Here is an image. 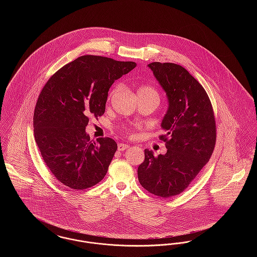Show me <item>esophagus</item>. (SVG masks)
I'll return each mask as SVG.
<instances>
[{"label": "esophagus", "mask_w": 257, "mask_h": 257, "mask_svg": "<svg viewBox=\"0 0 257 257\" xmlns=\"http://www.w3.org/2000/svg\"><path fill=\"white\" fill-rule=\"evenodd\" d=\"M129 147L128 145H126V144H119L118 146H117V149L119 150V151H124L125 149H127Z\"/></svg>", "instance_id": "1"}]
</instances>
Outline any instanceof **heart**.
Listing matches in <instances>:
<instances>
[{"mask_svg":"<svg viewBox=\"0 0 257 257\" xmlns=\"http://www.w3.org/2000/svg\"><path fill=\"white\" fill-rule=\"evenodd\" d=\"M119 88H120L119 85L114 86V88H113V89L111 90V92H110V97L113 96L115 93H117L118 90H119ZM138 93H155V94H157V92H156L152 87H150V86H141V87L139 88Z\"/></svg>","mask_w":257,"mask_h":257,"instance_id":"obj_1","label":"heart"}]
</instances>
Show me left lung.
Wrapping results in <instances>:
<instances>
[{
	"label": "left lung",
	"mask_w": 257,
	"mask_h": 257,
	"mask_svg": "<svg viewBox=\"0 0 257 257\" xmlns=\"http://www.w3.org/2000/svg\"><path fill=\"white\" fill-rule=\"evenodd\" d=\"M165 90L169 107L160 136L167 153L157 157L145 149V161L138 168L141 185L160 197L181 194L207 164L216 145V122L212 104L203 86L181 65L151 62Z\"/></svg>",
	"instance_id": "1"
}]
</instances>
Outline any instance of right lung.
<instances>
[{
	"label": "right lung",
	"instance_id": "right-lung-1",
	"mask_svg": "<svg viewBox=\"0 0 257 257\" xmlns=\"http://www.w3.org/2000/svg\"><path fill=\"white\" fill-rule=\"evenodd\" d=\"M136 65L82 56L61 67L41 90L34 113L35 139L61 183L84 190L105 177L117 145L110 138L90 141L86 133L88 117L104 114L110 86Z\"/></svg>",
	"mask_w": 257,
	"mask_h": 257
}]
</instances>
